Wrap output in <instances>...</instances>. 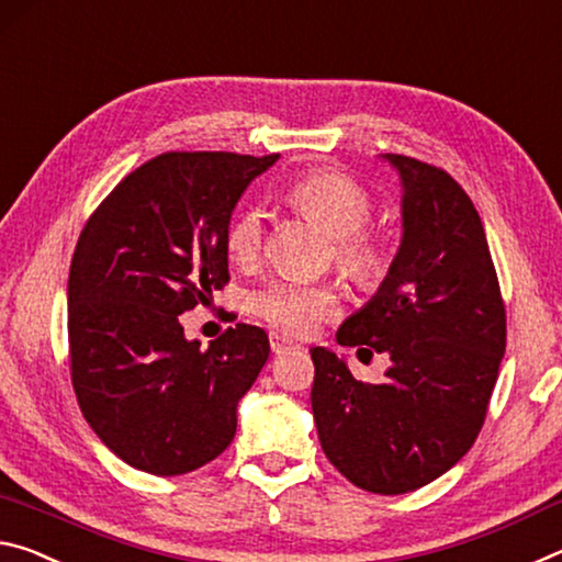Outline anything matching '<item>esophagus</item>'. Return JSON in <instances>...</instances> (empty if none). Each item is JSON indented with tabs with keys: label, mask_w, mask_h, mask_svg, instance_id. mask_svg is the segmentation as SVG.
<instances>
[{
	"label": "esophagus",
	"mask_w": 562,
	"mask_h": 562,
	"mask_svg": "<svg viewBox=\"0 0 562 562\" xmlns=\"http://www.w3.org/2000/svg\"><path fill=\"white\" fill-rule=\"evenodd\" d=\"M269 341H271V351L279 356V353H286V351H291V348H299L296 344L291 341V338H286V336H281V334H273L269 336Z\"/></svg>",
	"instance_id": "34e87169"
}]
</instances>
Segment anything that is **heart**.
Returning a JSON list of instances; mask_svg holds the SVG:
<instances>
[{"label":"heart","mask_w":562,"mask_h":562,"mask_svg":"<svg viewBox=\"0 0 562 562\" xmlns=\"http://www.w3.org/2000/svg\"><path fill=\"white\" fill-rule=\"evenodd\" d=\"M286 201L293 211L314 221L334 238L330 256L336 269L356 283H373L389 269V251L366 224L373 214L371 194L341 171H308L289 183ZM266 214L259 206L238 211L226 228V254L241 269L261 261ZM254 311L266 324L289 336H311L341 311V296L330 283L276 279L254 296Z\"/></svg>","instance_id":"obj_1"}]
</instances>
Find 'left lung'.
I'll return each instance as SVG.
<instances>
[{"label": "left lung", "instance_id": "obj_1", "mask_svg": "<svg viewBox=\"0 0 562 562\" xmlns=\"http://www.w3.org/2000/svg\"><path fill=\"white\" fill-rule=\"evenodd\" d=\"M403 183L401 248L338 344L389 353L383 381L311 348L321 448L368 493L401 495L450 471L481 434L505 353V303L481 216L448 171L385 154ZM363 345H371L363 349Z\"/></svg>", "mask_w": 562, "mask_h": 562}]
</instances>
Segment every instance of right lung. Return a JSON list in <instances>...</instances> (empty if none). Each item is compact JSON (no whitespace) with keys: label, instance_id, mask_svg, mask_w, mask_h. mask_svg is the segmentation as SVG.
Wrapping results in <instances>:
<instances>
[{"label":"right lung","instance_id":"1","mask_svg":"<svg viewBox=\"0 0 562 562\" xmlns=\"http://www.w3.org/2000/svg\"><path fill=\"white\" fill-rule=\"evenodd\" d=\"M276 159L159 154L81 228L67 289L71 385L101 443L144 473L181 475L224 453L269 358L263 328L236 324L204 351L181 314L228 283L232 211Z\"/></svg>","mask_w":562,"mask_h":562}]
</instances>
